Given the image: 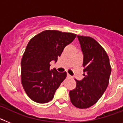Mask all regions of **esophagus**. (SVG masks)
<instances>
[{"label":"esophagus","mask_w":123,"mask_h":123,"mask_svg":"<svg viewBox=\"0 0 123 123\" xmlns=\"http://www.w3.org/2000/svg\"><path fill=\"white\" fill-rule=\"evenodd\" d=\"M67 77H72V76H71V75L68 73L67 74Z\"/></svg>","instance_id":"1"}]
</instances>
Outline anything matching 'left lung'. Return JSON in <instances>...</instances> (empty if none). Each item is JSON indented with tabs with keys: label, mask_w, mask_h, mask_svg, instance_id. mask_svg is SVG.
Masks as SVG:
<instances>
[{
	"label": "left lung",
	"mask_w": 123,
	"mask_h": 123,
	"mask_svg": "<svg viewBox=\"0 0 123 123\" xmlns=\"http://www.w3.org/2000/svg\"><path fill=\"white\" fill-rule=\"evenodd\" d=\"M84 54L85 77L75 79L76 87L69 92L71 103L78 108H87L97 103L106 90L111 72L110 59L105 50L90 36L77 35Z\"/></svg>",
	"instance_id": "8db88e82"
}]
</instances>
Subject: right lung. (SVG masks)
<instances>
[{"label": "right lung", "instance_id": "right-lung-1", "mask_svg": "<svg viewBox=\"0 0 123 123\" xmlns=\"http://www.w3.org/2000/svg\"><path fill=\"white\" fill-rule=\"evenodd\" d=\"M76 35L57 30H45L30 39L21 61V82L33 101L46 103L54 97L67 73L50 70V62L57 61L65 47Z\"/></svg>", "mask_w": 123, "mask_h": 123}]
</instances>
